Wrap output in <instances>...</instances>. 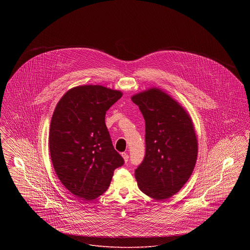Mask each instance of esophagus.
I'll use <instances>...</instances> for the list:
<instances>
[{
	"instance_id": "obj_1",
	"label": "esophagus",
	"mask_w": 250,
	"mask_h": 250,
	"mask_svg": "<svg viewBox=\"0 0 250 250\" xmlns=\"http://www.w3.org/2000/svg\"><path fill=\"white\" fill-rule=\"evenodd\" d=\"M122 156H123L125 162L127 163V161H128V159H129V155H128V154H127V153H122Z\"/></svg>"
}]
</instances>
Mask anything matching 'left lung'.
Here are the masks:
<instances>
[{
	"mask_svg": "<svg viewBox=\"0 0 250 250\" xmlns=\"http://www.w3.org/2000/svg\"><path fill=\"white\" fill-rule=\"evenodd\" d=\"M145 120V155L135 170L140 189L162 201L188 181L198 156L190 116L169 95L152 88L133 95Z\"/></svg>",
	"mask_w": 250,
	"mask_h": 250,
	"instance_id": "8db88e82",
	"label": "left lung"
}]
</instances>
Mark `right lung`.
<instances>
[{
    "label": "right lung",
    "mask_w": 250,
    "mask_h": 250,
    "mask_svg": "<svg viewBox=\"0 0 250 250\" xmlns=\"http://www.w3.org/2000/svg\"><path fill=\"white\" fill-rule=\"evenodd\" d=\"M122 95L101 85L78 86L54 109L48 141L53 167L65 188L83 201L107 190L114 169L125 163L105 124L106 111Z\"/></svg>",
    "instance_id": "obj_1"
}]
</instances>
